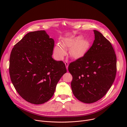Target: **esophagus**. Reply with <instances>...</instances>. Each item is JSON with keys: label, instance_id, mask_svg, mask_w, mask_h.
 I'll use <instances>...</instances> for the list:
<instances>
[{"label": "esophagus", "instance_id": "34e87169", "mask_svg": "<svg viewBox=\"0 0 127 127\" xmlns=\"http://www.w3.org/2000/svg\"><path fill=\"white\" fill-rule=\"evenodd\" d=\"M65 65L66 66V68H67V69H68V63H67V62H65Z\"/></svg>", "mask_w": 127, "mask_h": 127}]
</instances>
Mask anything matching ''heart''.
Here are the masks:
<instances>
[{"instance_id":"1","label":"heart","mask_w":127,"mask_h":127,"mask_svg":"<svg viewBox=\"0 0 127 127\" xmlns=\"http://www.w3.org/2000/svg\"><path fill=\"white\" fill-rule=\"evenodd\" d=\"M90 47V43L88 40L78 37L76 39L67 38L64 42L58 43L54 48L55 56L58 59L62 58L66 55L65 47L70 48V55L74 59L82 57L87 52Z\"/></svg>"}]
</instances>
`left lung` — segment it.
Instances as JSON below:
<instances>
[{
    "instance_id": "obj_1",
    "label": "left lung",
    "mask_w": 127,
    "mask_h": 127,
    "mask_svg": "<svg viewBox=\"0 0 127 127\" xmlns=\"http://www.w3.org/2000/svg\"><path fill=\"white\" fill-rule=\"evenodd\" d=\"M95 40L83 57L70 63L71 88L81 102L92 103L102 98L111 88L116 74V56L111 43L94 30Z\"/></svg>"
}]
</instances>
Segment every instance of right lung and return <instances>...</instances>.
<instances>
[{
	"mask_svg": "<svg viewBox=\"0 0 127 127\" xmlns=\"http://www.w3.org/2000/svg\"><path fill=\"white\" fill-rule=\"evenodd\" d=\"M54 45L53 39L45 31L40 30L26 34L11 51V81L19 95L31 103L48 101L67 71L63 61L52 58Z\"/></svg>",
	"mask_w": 127,
	"mask_h": 127,
	"instance_id": "right-lung-1",
	"label": "right lung"
}]
</instances>
